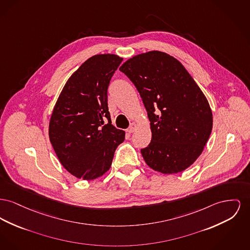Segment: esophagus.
<instances>
[{"instance_id":"34e87169","label":"esophagus","mask_w":250,"mask_h":250,"mask_svg":"<svg viewBox=\"0 0 250 250\" xmlns=\"http://www.w3.org/2000/svg\"><path fill=\"white\" fill-rule=\"evenodd\" d=\"M136 128H137V124H135V123H132L131 125H130V126L127 128V132L128 133H133L135 130H136Z\"/></svg>"}]
</instances>
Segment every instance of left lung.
I'll list each match as a JSON object with an SVG mask.
<instances>
[{"label": "left lung", "mask_w": 250, "mask_h": 250, "mask_svg": "<svg viewBox=\"0 0 250 250\" xmlns=\"http://www.w3.org/2000/svg\"><path fill=\"white\" fill-rule=\"evenodd\" d=\"M120 71L140 92L152 139L141 150L147 165L176 174L201 155L212 129V113L202 90L172 56L151 51L125 61Z\"/></svg>", "instance_id": "obj_1"}]
</instances>
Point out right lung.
Instances as JSON below:
<instances>
[{
	"mask_svg": "<svg viewBox=\"0 0 250 250\" xmlns=\"http://www.w3.org/2000/svg\"><path fill=\"white\" fill-rule=\"evenodd\" d=\"M122 61L110 54L89 58L68 79L54 107L50 142L63 167L78 178L103 176L125 141L107 106V88Z\"/></svg>",
	"mask_w": 250,
	"mask_h": 250,
	"instance_id": "obj_1",
	"label": "right lung"
}]
</instances>
